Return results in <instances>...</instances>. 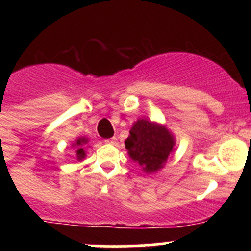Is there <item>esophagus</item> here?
I'll return each instance as SVG.
<instances>
[{"instance_id":"obj_1","label":"esophagus","mask_w":251,"mask_h":251,"mask_svg":"<svg viewBox=\"0 0 251 251\" xmlns=\"http://www.w3.org/2000/svg\"><path fill=\"white\" fill-rule=\"evenodd\" d=\"M106 143H109V145H115L117 143V138H110V139H106Z\"/></svg>"}]
</instances>
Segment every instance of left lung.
Wrapping results in <instances>:
<instances>
[{"mask_svg":"<svg viewBox=\"0 0 251 251\" xmlns=\"http://www.w3.org/2000/svg\"><path fill=\"white\" fill-rule=\"evenodd\" d=\"M124 143L130 158L147 174L161 170L176 145L175 137L165 126L147 119H138L133 124Z\"/></svg>","mask_w":251,"mask_h":251,"instance_id":"left-lung-1","label":"left lung"}]
</instances>
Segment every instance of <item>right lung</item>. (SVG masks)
<instances>
[{"mask_svg":"<svg viewBox=\"0 0 251 251\" xmlns=\"http://www.w3.org/2000/svg\"><path fill=\"white\" fill-rule=\"evenodd\" d=\"M86 143H88V138H85V137H80V138H77L73 143V147L76 148L77 159H83L85 157V151H84V148H85Z\"/></svg>","mask_w":251,"mask_h":251,"instance_id":"right-lung-1","label":"right lung"}]
</instances>
